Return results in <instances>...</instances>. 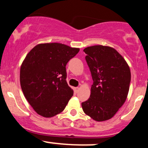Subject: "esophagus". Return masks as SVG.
Listing matches in <instances>:
<instances>
[{
	"label": "esophagus",
	"mask_w": 148,
	"mask_h": 148,
	"mask_svg": "<svg viewBox=\"0 0 148 148\" xmlns=\"http://www.w3.org/2000/svg\"><path fill=\"white\" fill-rule=\"evenodd\" d=\"M74 92H78V91H79V88L76 87L74 88Z\"/></svg>",
	"instance_id": "esophagus-1"
}]
</instances>
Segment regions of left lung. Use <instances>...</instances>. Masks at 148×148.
I'll list each match as a JSON object with an SVG mask.
<instances>
[{"instance_id":"8db88e82","label":"left lung","mask_w":148,"mask_h":148,"mask_svg":"<svg viewBox=\"0 0 148 148\" xmlns=\"http://www.w3.org/2000/svg\"><path fill=\"white\" fill-rule=\"evenodd\" d=\"M84 51L93 84L90 98L81 103L83 111L96 121L109 120L126 101L131 81L130 67L112 47L95 45Z\"/></svg>"}]
</instances>
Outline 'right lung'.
Here are the masks:
<instances>
[{
    "instance_id": "obj_1",
    "label": "right lung",
    "mask_w": 148,
    "mask_h": 148,
    "mask_svg": "<svg viewBox=\"0 0 148 148\" xmlns=\"http://www.w3.org/2000/svg\"><path fill=\"white\" fill-rule=\"evenodd\" d=\"M79 51L60 43L35 46L20 69V84L25 99L37 114L51 118L64 109L74 91L67 84L66 64Z\"/></svg>"
}]
</instances>
